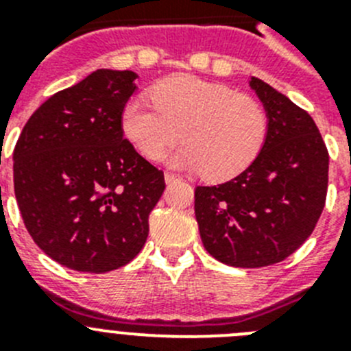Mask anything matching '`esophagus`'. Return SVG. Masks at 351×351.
Returning <instances> with one entry per match:
<instances>
[{
	"instance_id": "esophagus-1",
	"label": "esophagus",
	"mask_w": 351,
	"mask_h": 351,
	"mask_svg": "<svg viewBox=\"0 0 351 351\" xmlns=\"http://www.w3.org/2000/svg\"><path fill=\"white\" fill-rule=\"evenodd\" d=\"M179 176L178 173H172V172H165V182L167 184H170V182H173V181H179Z\"/></svg>"
}]
</instances>
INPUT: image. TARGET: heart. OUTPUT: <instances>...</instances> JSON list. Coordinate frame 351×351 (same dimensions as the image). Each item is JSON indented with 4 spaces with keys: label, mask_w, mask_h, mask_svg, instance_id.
<instances>
[{
    "label": "heart",
    "mask_w": 351,
    "mask_h": 351,
    "mask_svg": "<svg viewBox=\"0 0 351 351\" xmlns=\"http://www.w3.org/2000/svg\"><path fill=\"white\" fill-rule=\"evenodd\" d=\"M151 100L133 98L125 105L121 114L125 137L149 161L161 160L181 137L184 144L170 154V165L206 172L210 181H226L244 172L267 137L262 104L223 84L173 75L151 89Z\"/></svg>",
    "instance_id": "1"
}]
</instances>
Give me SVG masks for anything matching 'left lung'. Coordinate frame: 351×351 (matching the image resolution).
<instances>
[{"label": "left lung", "mask_w": 351, "mask_h": 351, "mask_svg": "<svg viewBox=\"0 0 351 351\" xmlns=\"http://www.w3.org/2000/svg\"><path fill=\"white\" fill-rule=\"evenodd\" d=\"M250 88L269 121L262 151L237 178L195 190L204 247L243 269L278 263L302 246L324 210L328 182V153L313 117L256 77Z\"/></svg>", "instance_id": "1"}]
</instances>
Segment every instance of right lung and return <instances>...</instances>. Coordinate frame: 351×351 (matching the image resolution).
I'll return each instance as SVG.
<instances>
[{
    "instance_id": "obj_1",
    "label": "right lung",
    "mask_w": 351,
    "mask_h": 351,
    "mask_svg": "<svg viewBox=\"0 0 351 351\" xmlns=\"http://www.w3.org/2000/svg\"><path fill=\"white\" fill-rule=\"evenodd\" d=\"M137 73L100 68L40 105L14 149V188L36 246L68 269L114 271L144 247L163 172L123 137Z\"/></svg>"
}]
</instances>
